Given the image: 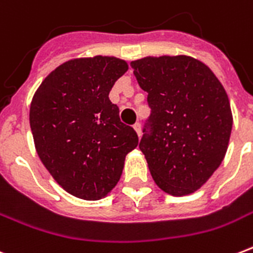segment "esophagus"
<instances>
[{
	"mask_svg": "<svg viewBox=\"0 0 253 253\" xmlns=\"http://www.w3.org/2000/svg\"><path fill=\"white\" fill-rule=\"evenodd\" d=\"M134 130L136 131V134H138V136H140V134H142V126H140V123L136 122L134 125Z\"/></svg>",
	"mask_w": 253,
	"mask_h": 253,
	"instance_id": "34e87169",
	"label": "esophagus"
}]
</instances>
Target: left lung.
<instances>
[{
    "instance_id": "1",
    "label": "left lung",
    "mask_w": 253,
    "mask_h": 253,
    "mask_svg": "<svg viewBox=\"0 0 253 253\" xmlns=\"http://www.w3.org/2000/svg\"><path fill=\"white\" fill-rule=\"evenodd\" d=\"M131 68L152 109V131L139 143L151 176L170 196L192 194L227 152V93L208 65L186 55L146 56L131 61Z\"/></svg>"
}]
</instances>
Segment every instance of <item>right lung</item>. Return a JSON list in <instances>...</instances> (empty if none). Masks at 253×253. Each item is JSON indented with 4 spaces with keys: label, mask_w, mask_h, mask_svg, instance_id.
I'll return each mask as SVG.
<instances>
[{
    "label": "right lung",
    "mask_w": 253,
    "mask_h": 253,
    "mask_svg": "<svg viewBox=\"0 0 253 253\" xmlns=\"http://www.w3.org/2000/svg\"><path fill=\"white\" fill-rule=\"evenodd\" d=\"M128 69L115 56L71 59L35 91L30 127L39 159L69 194L106 197L121 178L126 155L138 146L134 128L119 119L109 93Z\"/></svg>",
    "instance_id": "right-lung-1"
}]
</instances>
